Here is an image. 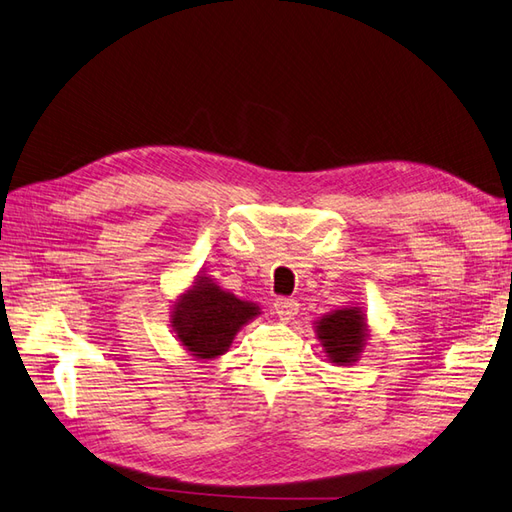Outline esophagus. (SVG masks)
I'll list each match as a JSON object with an SVG mask.
<instances>
[{
	"label": "esophagus",
	"instance_id": "34e87169",
	"mask_svg": "<svg viewBox=\"0 0 512 512\" xmlns=\"http://www.w3.org/2000/svg\"><path fill=\"white\" fill-rule=\"evenodd\" d=\"M299 310V304L295 302V299H289V297H278L276 304H273V313H276L280 319L289 321L297 315Z\"/></svg>",
	"mask_w": 512,
	"mask_h": 512
}]
</instances>
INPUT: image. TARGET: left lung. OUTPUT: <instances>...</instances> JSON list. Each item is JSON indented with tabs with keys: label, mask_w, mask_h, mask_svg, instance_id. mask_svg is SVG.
<instances>
[{
	"label": "left lung",
	"mask_w": 512,
	"mask_h": 512,
	"mask_svg": "<svg viewBox=\"0 0 512 512\" xmlns=\"http://www.w3.org/2000/svg\"><path fill=\"white\" fill-rule=\"evenodd\" d=\"M317 336L334 365H352L367 343V319L358 306L339 308L317 319Z\"/></svg>",
	"instance_id": "obj_1"
}]
</instances>
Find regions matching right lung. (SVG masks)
<instances>
[{
    "label": "right lung",
    "mask_w": 512,
    "mask_h": 512,
    "mask_svg": "<svg viewBox=\"0 0 512 512\" xmlns=\"http://www.w3.org/2000/svg\"><path fill=\"white\" fill-rule=\"evenodd\" d=\"M260 315L254 302H243L223 291L206 276H197L193 286L173 304V332L199 360H213L228 352L236 332Z\"/></svg>",
    "instance_id": "obj_1"
}]
</instances>
